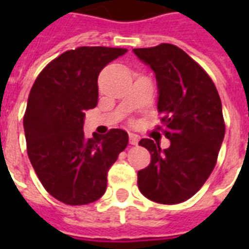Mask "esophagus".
<instances>
[{
    "label": "esophagus",
    "mask_w": 249,
    "mask_h": 249,
    "mask_svg": "<svg viewBox=\"0 0 249 249\" xmlns=\"http://www.w3.org/2000/svg\"><path fill=\"white\" fill-rule=\"evenodd\" d=\"M138 142H140V138H138V136H137V134H133V133H130V134H129V143L133 144V146H136V144H138Z\"/></svg>",
    "instance_id": "1"
}]
</instances>
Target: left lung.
I'll return each mask as SVG.
<instances>
[{"instance_id": "obj_1", "label": "left lung", "mask_w": 249, "mask_h": 249, "mask_svg": "<svg viewBox=\"0 0 249 249\" xmlns=\"http://www.w3.org/2000/svg\"><path fill=\"white\" fill-rule=\"evenodd\" d=\"M133 53L155 73L159 129L170 141L165 150L152 140L141 141L151 163L138 172V189L152 201L178 204L200 190L216 165L225 137L220 95L207 72L174 45Z\"/></svg>"}]
</instances>
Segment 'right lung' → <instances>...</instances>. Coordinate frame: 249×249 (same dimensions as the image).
I'll return each instance as SVG.
<instances>
[{
    "instance_id": "1",
    "label": "right lung",
    "mask_w": 249,
    "mask_h": 249,
    "mask_svg": "<svg viewBox=\"0 0 249 249\" xmlns=\"http://www.w3.org/2000/svg\"><path fill=\"white\" fill-rule=\"evenodd\" d=\"M126 49L83 46L63 53L37 76L24 115L27 151L46 191L68 205L98 200L128 133L84 136L85 111L98 105V75Z\"/></svg>"
}]
</instances>
